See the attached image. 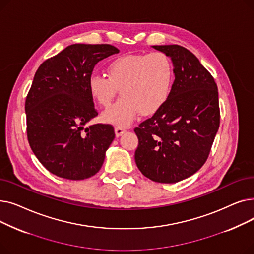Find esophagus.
<instances>
[{"label": "esophagus", "mask_w": 254, "mask_h": 254, "mask_svg": "<svg viewBox=\"0 0 254 254\" xmlns=\"http://www.w3.org/2000/svg\"><path fill=\"white\" fill-rule=\"evenodd\" d=\"M114 130H115V136H116L117 138L120 137V136H122L123 134H125V132H126V128L120 127H116L114 128Z\"/></svg>", "instance_id": "34e87169"}]
</instances>
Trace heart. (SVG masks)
Masks as SVG:
<instances>
[{
  "mask_svg": "<svg viewBox=\"0 0 254 254\" xmlns=\"http://www.w3.org/2000/svg\"><path fill=\"white\" fill-rule=\"evenodd\" d=\"M107 74H92L88 90L92 99L108 108L120 89V99L103 116V122L127 127L140 113L150 116L168 102L174 82V68L164 52L120 56L107 64Z\"/></svg>",
  "mask_w": 254,
  "mask_h": 254,
  "instance_id": "b5f03b06",
  "label": "heart"
}]
</instances>
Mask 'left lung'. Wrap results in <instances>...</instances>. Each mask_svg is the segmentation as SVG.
Masks as SVG:
<instances>
[{
  "label": "left lung",
  "mask_w": 254,
  "mask_h": 254,
  "mask_svg": "<svg viewBox=\"0 0 254 254\" xmlns=\"http://www.w3.org/2000/svg\"><path fill=\"white\" fill-rule=\"evenodd\" d=\"M152 47L171 59L175 80L166 105L135 128V162L150 180L176 183L207 161L219 127L218 90L214 78L189 49Z\"/></svg>",
  "instance_id": "1"
}]
</instances>
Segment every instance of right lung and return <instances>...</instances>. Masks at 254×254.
Instances as JSON below:
<instances>
[{"mask_svg":"<svg viewBox=\"0 0 254 254\" xmlns=\"http://www.w3.org/2000/svg\"><path fill=\"white\" fill-rule=\"evenodd\" d=\"M119 50L109 44H73L37 70L25 100L31 148L50 173L83 180L100 171L115 138L110 125L84 127L98 115L88 90L95 65Z\"/></svg>","mask_w":254,"mask_h":254,"instance_id":"add662e5","label":"right lung"}]
</instances>
